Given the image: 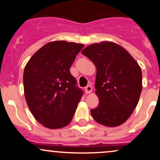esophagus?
Instances as JSON below:
<instances>
[{
	"mask_svg": "<svg viewBox=\"0 0 160 160\" xmlns=\"http://www.w3.org/2000/svg\"><path fill=\"white\" fill-rule=\"evenodd\" d=\"M92 90V87L90 85H88L86 86L85 87V92L86 94H89V93H90Z\"/></svg>",
	"mask_w": 160,
	"mask_h": 160,
	"instance_id": "obj_1",
	"label": "esophagus"
}]
</instances>
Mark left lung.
<instances>
[{"instance_id": "left-lung-1", "label": "left lung", "mask_w": 160, "mask_h": 160, "mask_svg": "<svg viewBox=\"0 0 160 160\" xmlns=\"http://www.w3.org/2000/svg\"><path fill=\"white\" fill-rule=\"evenodd\" d=\"M82 54L96 66L95 87L99 103L91 109L93 119L109 127L120 126L136 108L142 90V73L126 49L112 42L86 47Z\"/></svg>"}]
</instances>
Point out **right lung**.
Segmentation results:
<instances>
[{
    "label": "right lung",
    "mask_w": 160,
    "mask_h": 160,
    "mask_svg": "<svg viewBox=\"0 0 160 160\" xmlns=\"http://www.w3.org/2000/svg\"><path fill=\"white\" fill-rule=\"evenodd\" d=\"M83 44L54 41L33 55L23 74L25 99L40 123L49 128L69 124L83 95L70 68Z\"/></svg>",
    "instance_id": "obj_1"
}]
</instances>
